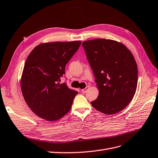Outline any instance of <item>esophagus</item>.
Returning <instances> with one entry per match:
<instances>
[{
  "mask_svg": "<svg viewBox=\"0 0 158 158\" xmlns=\"http://www.w3.org/2000/svg\"><path fill=\"white\" fill-rule=\"evenodd\" d=\"M88 89H89V86H86V87H85L84 89H82V93H85V92H87V91L88 90Z\"/></svg>",
  "mask_w": 158,
  "mask_h": 158,
  "instance_id": "esophagus-1",
  "label": "esophagus"
}]
</instances>
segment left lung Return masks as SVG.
<instances>
[{
    "label": "left lung",
    "mask_w": 158,
    "mask_h": 158,
    "mask_svg": "<svg viewBox=\"0 0 158 158\" xmlns=\"http://www.w3.org/2000/svg\"><path fill=\"white\" fill-rule=\"evenodd\" d=\"M82 46L99 91L92 106L107 114L122 111L131 102L137 87L138 68L132 52L111 40L85 41Z\"/></svg>",
    "instance_id": "1"
}]
</instances>
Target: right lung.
<instances>
[{
  "mask_svg": "<svg viewBox=\"0 0 158 158\" xmlns=\"http://www.w3.org/2000/svg\"><path fill=\"white\" fill-rule=\"evenodd\" d=\"M80 45V41L42 44L27 56L21 89L27 106L37 116L54 121L70 110L78 92L59 82L65 74L66 64Z\"/></svg>",
  "mask_w": 158,
  "mask_h": 158,
  "instance_id": "right-lung-1",
  "label": "right lung"
}]
</instances>
